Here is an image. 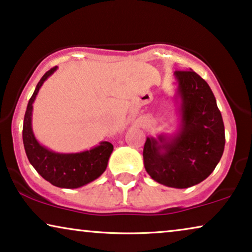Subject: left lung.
Returning a JSON list of instances; mask_svg holds the SVG:
<instances>
[{
    "label": "left lung",
    "instance_id": "obj_1",
    "mask_svg": "<svg viewBox=\"0 0 252 252\" xmlns=\"http://www.w3.org/2000/svg\"><path fill=\"white\" fill-rule=\"evenodd\" d=\"M181 126L177 133L147 137L143 158L158 183L184 189L209 177L224 149V126L209 84L192 70H177Z\"/></svg>",
    "mask_w": 252,
    "mask_h": 252
}]
</instances>
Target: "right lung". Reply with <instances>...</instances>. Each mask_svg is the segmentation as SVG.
<instances>
[{"mask_svg":"<svg viewBox=\"0 0 252 252\" xmlns=\"http://www.w3.org/2000/svg\"><path fill=\"white\" fill-rule=\"evenodd\" d=\"M58 66L48 70L36 85L30 99L23 124V143L30 163L46 181L64 189H76L92 182L101 175L113 152L109 142H101L98 146L79 153H58L40 145L32 130L33 102L40 87Z\"/></svg>","mask_w":252,"mask_h":252,"instance_id":"add662e5","label":"right lung"}]
</instances>
